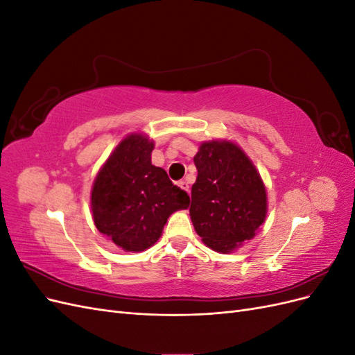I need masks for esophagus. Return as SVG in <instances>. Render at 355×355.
<instances>
[{"label": "esophagus", "mask_w": 355, "mask_h": 355, "mask_svg": "<svg viewBox=\"0 0 355 355\" xmlns=\"http://www.w3.org/2000/svg\"><path fill=\"white\" fill-rule=\"evenodd\" d=\"M182 189H184V191H187V192H189V184H188V182L187 180H180L179 182V184H178Z\"/></svg>", "instance_id": "34e87169"}]
</instances>
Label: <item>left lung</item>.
<instances>
[{"label":"left lung","instance_id":"8db88e82","mask_svg":"<svg viewBox=\"0 0 355 355\" xmlns=\"http://www.w3.org/2000/svg\"><path fill=\"white\" fill-rule=\"evenodd\" d=\"M194 163L198 176L189 216L196 232L214 252L237 250L266 219L268 196L259 171L228 139L201 142Z\"/></svg>","mask_w":355,"mask_h":355}]
</instances>
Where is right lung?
I'll use <instances>...</instances> for the list:
<instances>
[{"label": "right lung", "instance_id": "add662e5", "mask_svg": "<svg viewBox=\"0 0 355 355\" xmlns=\"http://www.w3.org/2000/svg\"><path fill=\"white\" fill-rule=\"evenodd\" d=\"M154 141L130 133L115 146L94 178L90 204L96 228L124 252L154 245L171 213L189 207L184 189L153 164Z\"/></svg>", "mask_w": 355, "mask_h": 355}]
</instances>
